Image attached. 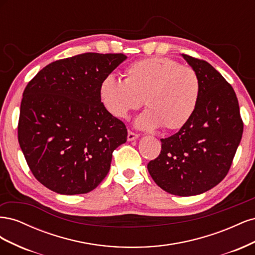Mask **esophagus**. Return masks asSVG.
<instances>
[{
	"mask_svg": "<svg viewBox=\"0 0 255 255\" xmlns=\"http://www.w3.org/2000/svg\"><path fill=\"white\" fill-rule=\"evenodd\" d=\"M138 137H139V135L134 133V132H132V130H128V141L135 140V139H137Z\"/></svg>",
	"mask_w": 255,
	"mask_h": 255,
	"instance_id": "1",
	"label": "esophagus"
}]
</instances>
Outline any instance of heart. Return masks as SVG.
Listing matches in <instances>:
<instances>
[{
  "label": "heart",
  "mask_w": 255,
  "mask_h": 255,
  "mask_svg": "<svg viewBox=\"0 0 255 255\" xmlns=\"http://www.w3.org/2000/svg\"><path fill=\"white\" fill-rule=\"evenodd\" d=\"M201 96V81L195 69L168 57L135 61L125 71V80L109 75L101 82L99 97L105 110L127 119L142 103L146 110L136 120L139 128L163 126L167 130L184 128L194 116Z\"/></svg>",
  "instance_id": "1"
}]
</instances>
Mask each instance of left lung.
<instances>
[{"mask_svg":"<svg viewBox=\"0 0 255 255\" xmlns=\"http://www.w3.org/2000/svg\"><path fill=\"white\" fill-rule=\"evenodd\" d=\"M201 81V96L190 121L163 138L160 154L148 164L152 179L175 196L200 195L228 174L244 123L233 87L203 59L183 54Z\"/></svg>","mask_w":255,"mask_h":255,"instance_id":"8db88e82","label":"left lung"}]
</instances>
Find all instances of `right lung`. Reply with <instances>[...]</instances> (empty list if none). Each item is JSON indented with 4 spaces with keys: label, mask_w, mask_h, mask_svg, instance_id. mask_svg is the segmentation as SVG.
Listing matches in <instances>:
<instances>
[{
    "label": "right lung",
    "mask_w": 255,
    "mask_h": 255,
    "mask_svg": "<svg viewBox=\"0 0 255 255\" xmlns=\"http://www.w3.org/2000/svg\"><path fill=\"white\" fill-rule=\"evenodd\" d=\"M127 58L122 53H84L45 66L23 92L18 140L43 186L61 195L87 194L127 141L125 123L105 110L101 82Z\"/></svg>",
    "instance_id": "obj_1"
}]
</instances>
